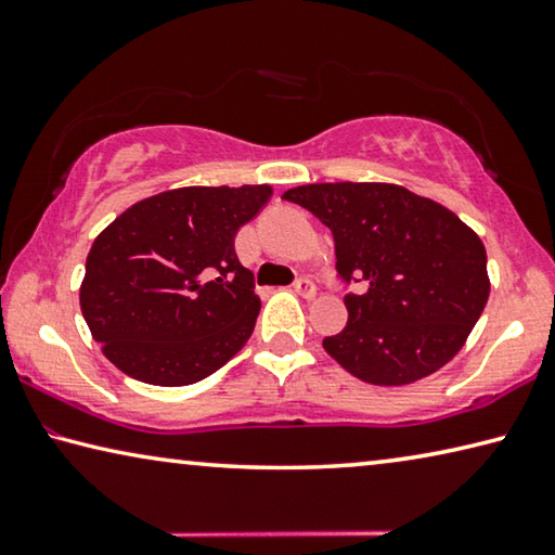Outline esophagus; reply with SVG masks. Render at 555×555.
I'll return each mask as SVG.
<instances>
[{
    "instance_id": "obj_1",
    "label": "esophagus",
    "mask_w": 555,
    "mask_h": 555,
    "mask_svg": "<svg viewBox=\"0 0 555 555\" xmlns=\"http://www.w3.org/2000/svg\"><path fill=\"white\" fill-rule=\"evenodd\" d=\"M294 291H296V294L300 296V298H313L315 296V284H313V281L311 279H298L296 281V284H294Z\"/></svg>"
}]
</instances>
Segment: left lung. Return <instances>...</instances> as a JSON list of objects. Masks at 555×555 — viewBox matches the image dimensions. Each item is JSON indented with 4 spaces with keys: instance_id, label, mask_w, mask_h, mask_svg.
<instances>
[{
    "instance_id": "obj_1",
    "label": "left lung",
    "mask_w": 555,
    "mask_h": 555,
    "mask_svg": "<svg viewBox=\"0 0 555 555\" xmlns=\"http://www.w3.org/2000/svg\"><path fill=\"white\" fill-rule=\"evenodd\" d=\"M327 224L347 294V325L323 347L352 377L401 387L438 372L480 321L487 251L453 210L393 183H311L284 193Z\"/></svg>"
}]
</instances>
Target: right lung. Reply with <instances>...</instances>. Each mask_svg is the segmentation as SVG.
I'll return each instance as SVG.
<instances>
[{
  "instance_id": "obj_1",
  "label": "right lung",
  "mask_w": 555,
  "mask_h": 555,
  "mask_svg": "<svg viewBox=\"0 0 555 555\" xmlns=\"http://www.w3.org/2000/svg\"><path fill=\"white\" fill-rule=\"evenodd\" d=\"M271 185H188L131 205L92 242L80 311L107 360L156 387L195 384L237 354L261 300L234 234Z\"/></svg>"
}]
</instances>
